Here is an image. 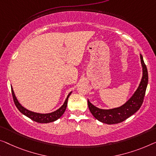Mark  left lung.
Masks as SVG:
<instances>
[{
	"mask_svg": "<svg viewBox=\"0 0 156 156\" xmlns=\"http://www.w3.org/2000/svg\"><path fill=\"white\" fill-rule=\"evenodd\" d=\"M141 67H142V77L140 83L132 97L124 104L119 107L109 109L99 108L87 99L88 108L93 116L103 123L108 125L117 124L124 121L130 116L134 114L143 103L145 92L148 85V76L147 68L144 62L142 55L140 54Z\"/></svg>",
	"mask_w": 156,
	"mask_h": 156,
	"instance_id": "1",
	"label": "left lung"
}]
</instances>
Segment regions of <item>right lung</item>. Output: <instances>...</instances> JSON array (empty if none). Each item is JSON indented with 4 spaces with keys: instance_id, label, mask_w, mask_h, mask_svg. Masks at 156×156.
Segmentation results:
<instances>
[{
    "instance_id": "add662e5",
    "label": "right lung",
    "mask_w": 156,
    "mask_h": 156,
    "mask_svg": "<svg viewBox=\"0 0 156 156\" xmlns=\"http://www.w3.org/2000/svg\"><path fill=\"white\" fill-rule=\"evenodd\" d=\"M11 90H12V94L14 102H15V106H17L18 110L20 111L23 115H26L27 117L29 118L30 119L34 120V121L39 122V123L52 122L55 121V120H58L59 118H61V116L64 114L65 111H66L67 103H68V99L72 92H71L70 93H69V94H68V96H67V97H66V100H65V101H64V103L63 104V105H62L59 108H58L57 110H56L55 111H53V112H52V113H40L34 112V111H29V110H28V109H27L26 108H24V106H23L17 100V97H16V96H15V92H14L13 88L12 86H11Z\"/></svg>"
}]
</instances>
